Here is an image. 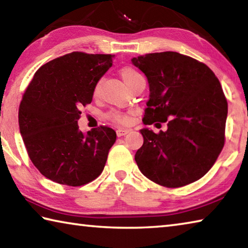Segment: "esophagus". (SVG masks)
Masks as SVG:
<instances>
[{"label": "esophagus", "mask_w": 248, "mask_h": 248, "mask_svg": "<svg viewBox=\"0 0 248 248\" xmlns=\"http://www.w3.org/2000/svg\"><path fill=\"white\" fill-rule=\"evenodd\" d=\"M116 132H117V136H118V137H124V136H125V134H128L130 132V130L129 129L120 128V129L117 130Z\"/></svg>", "instance_id": "1"}]
</instances>
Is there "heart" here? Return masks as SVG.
I'll list each match as a JSON object with an SVG mask.
<instances>
[{"mask_svg":"<svg viewBox=\"0 0 248 248\" xmlns=\"http://www.w3.org/2000/svg\"><path fill=\"white\" fill-rule=\"evenodd\" d=\"M120 75H121V78L124 79L125 85H127L129 89L131 87V85L134 82L142 78L141 74L132 68H124L120 71ZM97 93H98V85H96L94 89V94L96 95ZM109 118H110L111 120H114L115 123H118V124H125V123H128V120H129L127 116L118 114V112H111V114L109 115Z\"/></svg>","mask_w":248,"mask_h":248,"instance_id":"heart-1","label":"heart"}]
</instances>
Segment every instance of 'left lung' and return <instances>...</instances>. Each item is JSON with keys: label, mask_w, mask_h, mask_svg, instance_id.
I'll return each mask as SVG.
<instances>
[{"label": "left lung", "mask_w": 248, "mask_h": 248, "mask_svg": "<svg viewBox=\"0 0 248 248\" xmlns=\"http://www.w3.org/2000/svg\"><path fill=\"white\" fill-rule=\"evenodd\" d=\"M148 78L150 95L143 124L166 123L167 130H140L143 145L134 155L145 177L177 188L200 179L224 145L228 102L207 65L178 52L131 59Z\"/></svg>", "instance_id": "obj_1"}]
</instances>
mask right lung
Returning <instances> with one entry per match:
<instances>
[{"instance_id": "1", "label": "right lung", "mask_w": 248, "mask_h": 248, "mask_svg": "<svg viewBox=\"0 0 248 248\" xmlns=\"http://www.w3.org/2000/svg\"><path fill=\"white\" fill-rule=\"evenodd\" d=\"M112 54L72 52L44 64L33 75L18 110L19 131L32 164L61 185L82 186L102 174L115 130L78 129L79 108L112 65Z\"/></svg>"}]
</instances>
